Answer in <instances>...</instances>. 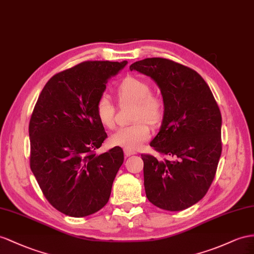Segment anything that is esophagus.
I'll use <instances>...</instances> for the list:
<instances>
[{"mask_svg": "<svg viewBox=\"0 0 254 254\" xmlns=\"http://www.w3.org/2000/svg\"><path fill=\"white\" fill-rule=\"evenodd\" d=\"M136 153L137 152H136L135 150H131V149H125V154L127 155V157H129V155H133Z\"/></svg>", "mask_w": 254, "mask_h": 254, "instance_id": "1", "label": "esophagus"}]
</instances>
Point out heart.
Segmentation results:
<instances>
[{"label": "heart", "mask_w": 254, "mask_h": 254, "mask_svg": "<svg viewBox=\"0 0 254 254\" xmlns=\"http://www.w3.org/2000/svg\"><path fill=\"white\" fill-rule=\"evenodd\" d=\"M116 92L120 102L136 104L133 119L137 121L119 127L110 136V140L116 146L135 150L150 137V127L143 119H146L151 125H157L163 116V102L160 97L151 94V86L147 81L133 76L125 78L117 87ZM95 109L102 125L107 128H113L116 121V108L107 95L103 94L99 97Z\"/></svg>", "instance_id": "1"}]
</instances>
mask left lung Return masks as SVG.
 <instances>
[{"label": "left lung", "instance_id": "8db88e82", "mask_svg": "<svg viewBox=\"0 0 254 254\" xmlns=\"http://www.w3.org/2000/svg\"><path fill=\"white\" fill-rule=\"evenodd\" d=\"M158 84L163 97V120L150 146L172 157L162 161L141 154L146 196L161 209L180 211L205 196L222 151V118L206 81L194 69L163 58L133 63Z\"/></svg>", "mask_w": 254, "mask_h": 254}]
</instances>
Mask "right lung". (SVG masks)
<instances>
[{"label":"right lung","mask_w":254,"mask_h":254,"mask_svg":"<svg viewBox=\"0 0 254 254\" xmlns=\"http://www.w3.org/2000/svg\"><path fill=\"white\" fill-rule=\"evenodd\" d=\"M127 61H86L53 76L29 125L30 166L45 197L69 217L90 216L107 204L123 150L96 154L107 134L96 116L106 83Z\"/></svg>","instance_id":"obj_1"}]
</instances>
